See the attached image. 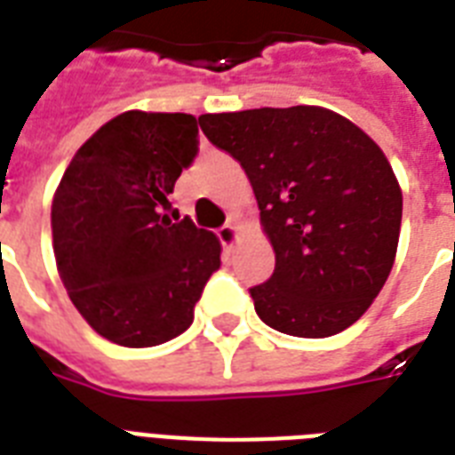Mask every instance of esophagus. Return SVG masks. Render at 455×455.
<instances>
[{
    "instance_id": "esophagus-1",
    "label": "esophagus",
    "mask_w": 455,
    "mask_h": 455,
    "mask_svg": "<svg viewBox=\"0 0 455 455\" xmlns=\"http://www.w3.org/2000/svg\"><path fill=\"white\" fill-rule=\"evenodd\" d=\"M217 235H220L221 245H224V248H228V250L234 248L235 243H238V228H235L234 224H224V227L217 231Z\"/></svg>"
}]
</instances>
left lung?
<instances>
[{
  "label": "left lung",
  "mask_w": 455,
  "mask_h": 455,
  "mask_svg": "<svg viewBox=\"0 0 455 455\" xmlns=\"http://www.w3.org/2000/svg\"><path fill=\"white\" fill-rule=\"evenodd\" d=\"M200 130L241 163L274 276L250 288L257 316L295 338L359 321L387 281L402 231V186L382 148L321 106L205 113Z\"/></svg>",
  "instance_id": "1"
}]
</instances>
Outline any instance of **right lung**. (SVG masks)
Listing matches in <instances>:
<instances>
[{
	"label": "right lung",
	"instance_id": "1",
	"mask_svg": "<svg viewBox=\"0 0 455 455\" xmlns=\"http://www.w3.org/2000/svg\"><path fill=\"white\" fill-rule=\"evenodd\" d=\"M196 151L198 120L188 113L127 110L80 146L53 193L60 281L80 316L116 345L177 338L220 269V238L167 214Z\"/></svg>",
	"mask_w": 455,
	"mask_h": 455
}]
</instances>
